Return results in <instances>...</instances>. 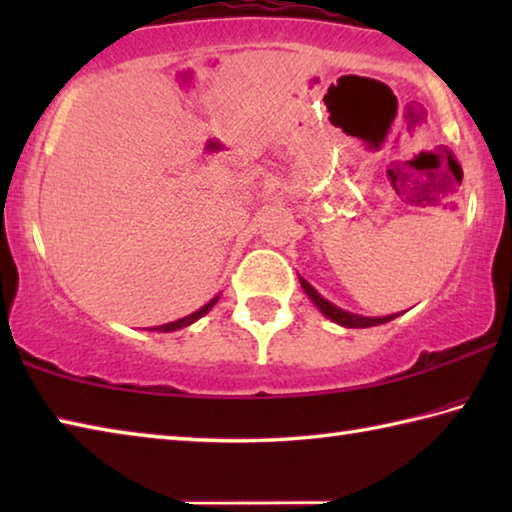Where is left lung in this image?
Returning a JSON list of instances; mask_svg holds the SVG:
<instances>
[{
    "mask_svg": "<svg viewBox=\"0 0 512 512\" xmlns=\"http://www.w3.org/2000/svg\"><path fill=\"white\" fill-rule=\"evenodd\" d=\"M300 284H302V289L307 291V296L311 298V302H314V305H316L320 311H323V314H325L329 320H334V323H339V325H343V327H375V325H384V323H388V320L397 318V314H393V316H381V318H368V316L350 314V311H343V309H339V307H334L332 302H327L314 287H311V284H309L307 280H302V277H300Z\"/></svg>",
    "mask_w": 512,
    "mask_h": 512,
    "instance_id": "left-lung-1",
    "label": "left lung"
}]
</instances>
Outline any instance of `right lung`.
<instances>
[{
	"mask_svg": "<svg viewBox=\"0 0 512 512\" xmlns=\"http://www.w3.org/2000/svg\"><path fill=\"white\" fill-rule=\"evenodd\" d=\"M214 302H216V298H214V300H210V302H207L205 307H201V309H198V311H194V314H189V316L180 318V320H173V323H167V325H160V327H155V332H173V329H180V327H187V325L196 323L198 318L205 316L207 311H210V309L214 307Z\"/></svg>",
	"mask_w": 512,
	"mask_h": 512,
	"instance_id": "obj_1",
	"label": "right lung"
}]
</instances>
